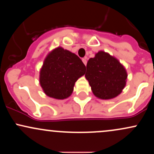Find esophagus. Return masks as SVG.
<instances>
[{
  "label": "esophagus",
  "mask_w": 154,
  "mask_h": 154,
  "mask_svg": "<svg viewBox=\"0 0 154 154\" xmlns=\"http://www.w3.org/2000/svg\"><path fill=\"white\" fill-rule=\"evenodd\" d=\"M82 62L84 63V64L86 66V64H87V59H86V58H84V59H82Z\"/></svg>",
  "instance_id": "esophagus-1"
}]
</instances>
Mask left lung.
Returning <instances> with one entry per match:
<instances>
[{
    "label": "left lung",
    "mask_w": 154,
    "mask_h": 154,
    "mask_svg": "<svg viewBox=\"0 0 154 154\" xmlns=\"http://www.w3.org/2000/svg\"><path fill=\"white\" fill-rule=\"evenodd\" d=\"M85 78L93 93L102 100L116 98L126 86L128 72L114 56L100 51L87 63Z\"/></svg>",
    "instance_id": "left-lung-1"
}]
</instances>
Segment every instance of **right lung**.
<instances>
[{
	"instance_id": "1",
	"label": "right lung",
	"mask_w": 154,
	"mask_h": 154,
	"mask_svg": "<svg viewBox=\"0 0 154 154\" xmlns=\"http://www.w3.org/2000/svg\"><path fill=\"white\" fill-rule=\"evenodd\" d=\"M85 73L78 56L59 46L48 54L40 70L39 82L45 95L63 100L72 94L76 81Z\"/></svg>"
}]
</instances>
